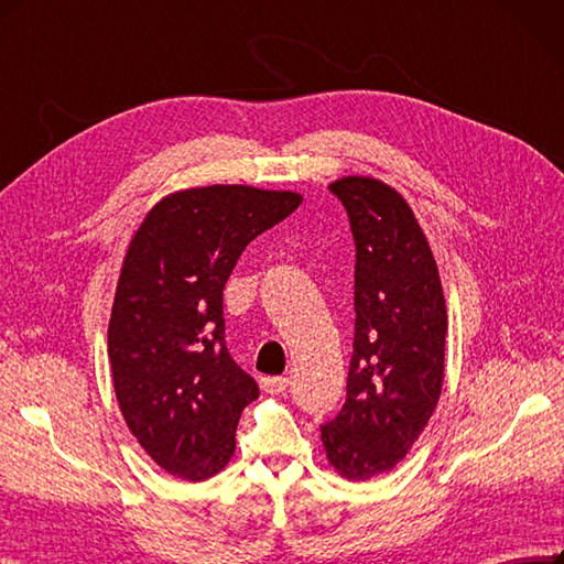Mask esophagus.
Segmentation results:
<instances>
[{
    "instance_id": "obj_1",
    "label": "esophagus",
    "mask_w": 564,
    "mask_h": 564,
    "mask_svg": "<svg viewBox=\"0 0 564 564\" xmlns=\"http://www.w3.org/2000/svg\"><path fill=\"white\" fill-rule=\"evenodd\" d=\"M286 387H289V378H282V376L261 378V390L268 392V394H280V392L286 390Z\"/></svg>"
}]
</instances>
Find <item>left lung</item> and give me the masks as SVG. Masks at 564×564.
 <instances>
[{"label":"left lung","instance_id":"left-lung-1","mask_svg":"<svg viewBox=\"0 0 564 564\" xmlns=\"http://www.w3.org/2000/svg\"><path fill=\"white\" fill-rule=\"evenodd\" d=\"M347 209L355 263V343L340 413L322 424L328 464L349 480L394 469L441 397L448 313L413 209L373 177L332 186Z\"/></svg>","mask_w":564,"mask_h":564}]
</instances>
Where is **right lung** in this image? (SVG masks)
<instances>
[{
  "label": "right lung",
  "mask_w": 564,
  "mask_h": 564,
  "mask_svg": "<svg viewBox=\"0 0 564 564\" xmlns=\"http://www.w3.org/2000/svg\"><path fill=\"white\" fill-rule=\"evenodd\" d=\"M294 191L200 186L165 196L130 240L109 319L128 430L172 476L205 480L236 453L259 384L226 347L224 286L245 247L301 205Z\"/></svg>",
  "instance_id": "obj_1"
}]
</instances>
